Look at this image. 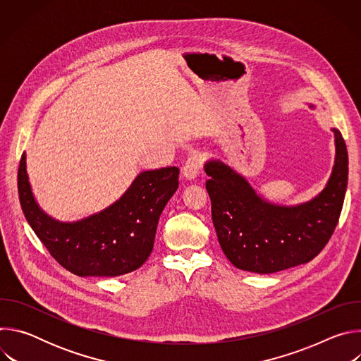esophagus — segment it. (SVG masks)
Wrapping results in <instances>:
<instances>
[{"label":"esophagus","mask_w":361,"mask_h":361,"mask_svg":"<svg viewBox=\"0 0 361 361\" xmlns=\"http://www.w3.org/2000/svg\"><path fill=\"white\" fill-rule=\"evenodd\" d=\"M201 169V159L197 156V154H191V156L187 159V161L183 166V177L185 180H194Z\"/></svg>","instance_id":"esophagus-1"}]
</instances>
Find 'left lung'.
I'll return each mask as SVG.
<instances>
[{
    "label": "left lung",
    "mask_w": 361,
    "mask_h": 361,
    "mask_svg": "<svg viewBox=\"0 0 361 361\" xmlns=\"http://www.w3.org/2000/svg\"><path fill=\"white\" fill-rule=\"evenodd\" d=\"M310 109H316L308 104ZM336 159L326 187L312 200L281 205L264 200L220 160L204 164L212 219L227 259L240 270L270 274L312 262L330 240L348 180L347 147L337 128Z\"/></svg>",
    "instance_id": "obj_1"
}]
</instances>
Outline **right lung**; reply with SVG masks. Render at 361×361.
Wrapping results in <instances>:
<instances>
[{
    "instance_id": "right-lung-1",
    "label": "right lung",
    "mask_w": 361,
    "mask_h": 361,
    "mask_svg": "<svg viewBox=\"0 0 361 361\" xmlns=\"http://www.w3.org/2000/svg\"><path fill=\"white\" fill-rule=\"evenodd\" d=\"M178 174L177 167L142 171L107 209L67 223L48 216L35 201L24 152L18 195L28 224L64 269L80 277H117L147 262L160 216L178 188Z\"/></svg>"
}]
</instances>
